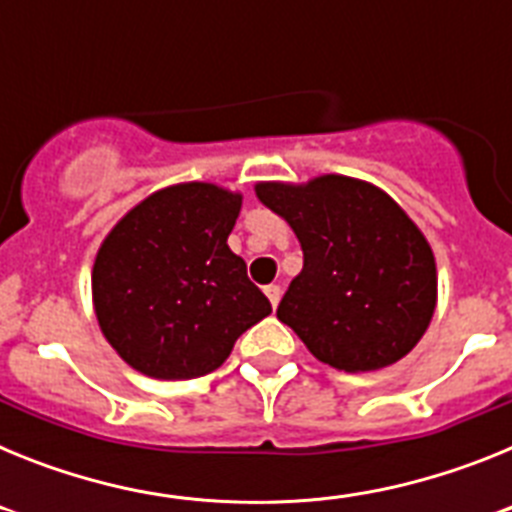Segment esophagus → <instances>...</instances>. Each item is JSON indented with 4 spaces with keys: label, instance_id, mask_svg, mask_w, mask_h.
I'll use <instances>...</instances> for the list:
<instances>
[{
    "label": "esophagus",
    "instance_id": "34e87169",
    "mask_svg": "<svg viewBox=\"0 0 512 512\" xmlns=\"http://www.w3.org/2000/svg\"><path fill=\"white\" fill-rule=\"evenodd\" d=\"M266 292V297H269V302H271V307H274V310H277V305H279V300H282V289L277 287V284H269V287L264 289Z\"/></svg>",
    "mask_w": 512,
    "mask_h": 512
}]
</instances>
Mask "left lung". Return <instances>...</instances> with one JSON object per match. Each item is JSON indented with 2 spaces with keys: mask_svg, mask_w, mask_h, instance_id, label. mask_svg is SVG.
<instances>
[{
  "mask_svg": "<svg viewBox=\"0 0 512 512\" xmlns=\"http://www.w3.org/2000/svg\"><path fill=\"white\" fill-rule=\"evenodd\" d=\"M253 189L300 241L305 264L277 318L307 351L351 374L408 356L438 302L436 256L408 212L384 189L343 174Z\"/></svg>",
  "mask_w": 512,
  "mask_h": 512,
  "instance_id": "8db88e82",
  "label": "left lung"
}]
</instances>
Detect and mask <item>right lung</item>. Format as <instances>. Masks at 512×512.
<instances>
[{
	"instance_id": "add662e5",
	"label": "right lung",
	"mask_w": 512,
	"mask_h": 512,
	"mask_svg": "<svg viewBox=\"0 0 512 512\" xmlns=\"http://www.w3.org/2000/svg\"><path fill=\"white\" fill-rule=\"evenodd\" d=\"M243 194L182 182L148 194L104 235L92 266L99 330L122 361L153 379L215 372L271 312L228 246Z\"/></svg>"
}]
</instances>
